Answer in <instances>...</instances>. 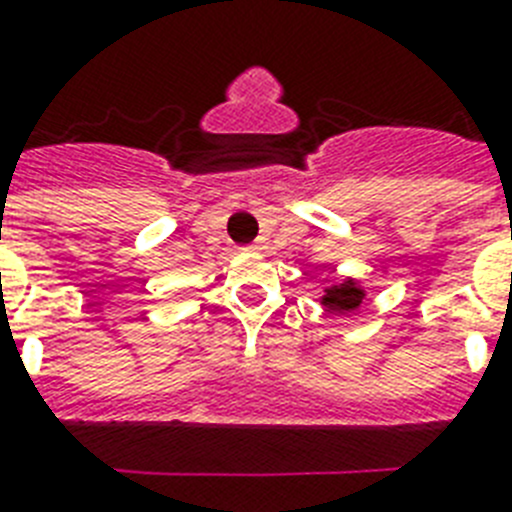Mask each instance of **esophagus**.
<instances>
[{
    "instance_id": "esophagus-1",
    "label": "esophagus",
    "mask_w": 512,
    "mask_h": 512,
    "mask_svg": "<svg viewBox=\"0 0 512 512\" xmlns=\"http://www.w3.org/2000/svg\"><path fill=\"white\" fill-rule=\"evenodd\" d=\"M252 249H260V244H255V247H252Z\"/></svg>"
}]
</instances>
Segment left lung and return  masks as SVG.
<instances>
[{
  "label": "left lung",
  "instance_id": "left-lung-1",
  "mask_svg": "<svg viewBox=\"0 0 512 512\" xmlns=\"http://www.w3.org/2000/svg\"><path fill=\"white\" fill-rule=\"evenodd\" d=\"M367 289L359 278L346 276L341 283H333L325 289V294L320 296V304L325 307V312H336V315H349L356 312L367 302Z\"/></svg>",
  "mask_w": 512,
  "mask_h": 512
}]
</instances>
